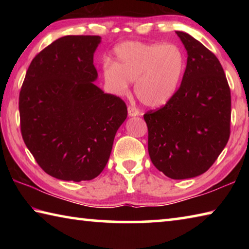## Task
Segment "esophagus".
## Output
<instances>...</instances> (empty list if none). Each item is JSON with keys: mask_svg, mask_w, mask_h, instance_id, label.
Here are the masks:
<instances>
[{"mask_svg": "<svg viewBox=\"0 0 249 249\" xmlns=\"http://www.w3.org/2000/svg\"><path fill=\"white\" fill-rule=\"evenodd\" d=\"M128 115H129V116L140 115V111H138L137 107H133V105H129V107H128Z\"/></svg>", "mask_w": 249, "mask_h": 249, "instance_id": "esophagus-1", "label": "esophagus"}]
</instances>
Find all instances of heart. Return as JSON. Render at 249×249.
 Here are the masks:
<instances>
[{
	"instance_id": "1",
	"label": "heart",
	"mask_w": 249,
	"mask_h": 249,
	"mask_svg": "<svg viewBox=\"0 0 249 249\" xmlns=\"http://www.w3.org/2000/svg\"><path fill=\"white\" fill-rule=\"evenodd\" d=\"M114 53L115 62L103 67L104 81L113 93L125 94L135 81V94L146 107H162L174 98L185 70V56L178 46L125 41Z\"/></svg>"
}]
</instances>
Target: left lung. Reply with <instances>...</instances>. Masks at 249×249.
<instances>
[{
	"mask_svg": "<svg viewBox=\"0 0 249 249\" xmlns=\"http://www.w3.org/2000/svg\"><path fill=\"white\" fill-rule=\"evenodd\" d=\"M188 52L182 81L169 102L144 114L154 166L171 179L204 174L231 134V90L215 54L183 32Z\"/></svg>",
	"mask_w": 249,
	"mask_h": 249,
	"instance_id": "8db88e82",
	"label": "left lung"
}]
</instances>
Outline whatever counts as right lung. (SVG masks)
Wrapping results in <instances>:
<instances>
[{"mask_svg": "<svg viewBox=\"0 0 249 249\" xmlns=\"http://www.w3.org/2000/svg\"><path fill=\"white\" fill-rule=\"evenodd\" d=\"M100 36L61 37L37 53L19 92L20 133L46 174L92 180L109 158L127 107L95 86L93 53Z\"/></svg>", "mask_w": 249, "mask_h": 249, "instance_id": "right-lung-1", "label": "right lung"}]
</instances>
